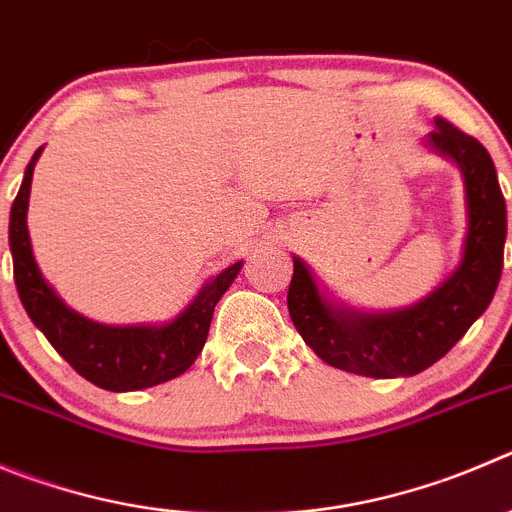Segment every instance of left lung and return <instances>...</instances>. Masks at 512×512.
Returning a JSON list of instances; mask_svg holds the SVG:
<instances>
[{
    "label": "left lung",
    "instance_id": "obj_1",
    "mask_svg": "<svg viewBox=\"0 0 512 512\" xmlns=\"http://www.w3.org/2000/svg\"><path fill=\"white\" fill-rule=\"evenodd\" d=\"M424 146L460 169L467 209L460 265L427 298L396 310L353 308L333 298L315 272L293 257L290 318L315 356L341 371L394 379L429 369L465 336L498 290L508 214L493 159L477 138L444 118H434Z\"/></svg>",
    "mask_w": 512,
    "mask_h": 512
}]
</instances>
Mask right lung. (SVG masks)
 Returning <instances> with one entry per match:
<instances>
[{"instance_id": "obj_1", "label": "right lung", "mask_w": 512, "mask_h": 512, "mask_svg": "<svg viewBox=\"0 0 512 512\" xmlns=\"http://www.w3.org/2000/svg\"><path fill=\"white\" fill-rule=\"evenodd\" d=\"M40 146L25 169V179L9 212V252H12L14 283L27 315L83 379L105 391H138L164 384L184 374L207 343L214 305L219 303L242 262L224 267L219 275L202 285L194 300L176 315L174 321L143 323V326H105L90 321L70 308L55 293L40 272L32 252L27 209L35 164L42 154Z\"/></svg>"}]
</instances>
